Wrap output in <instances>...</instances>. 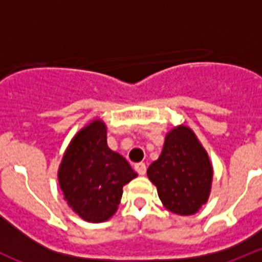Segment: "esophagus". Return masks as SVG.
Returning a JSON list of instances; mask_svg holds the SVG:
<instances>
[{
	"label": "esophagus",
	"instance_id": "1",
	"mask_svg": "<svg viewBox=\"0 0 262 262\" xmlns=\"http://www.w3.org/2000/svg\"><path fill=\"white\" fill-rule=\"evenodd\" d=\"M135 170L139 173L140 176L145 174V172H147V166H145L144 163H138L135 164Z\"/></svg>",
	"mask_w": 262,
	"mask_h": 262
}]
</instances>
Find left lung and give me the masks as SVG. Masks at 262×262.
Masks as SVG:
<instances>
[{"mask_svg": "<svg viewBox=\"0 0 262 262\" xmlns=\"http://www.w3.org/2000/svg\"><path fill=\"white\" fill-rule=\"evenodd\" d=\"M147 174L156 185L161 202L174 214H195L209 198L211 164L193 131L185 126L166 135L163 152Z\"/></svg>", "mask_w": 262, "mask_h": 262, "instance_id": "8db88e82", "label": "left lung"}]
</instances>
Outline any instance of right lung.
<instances>
[{
    "mask_svg": "<svg viewBox=\"0 0 262 262\" xmlns=\"http://www.w3.org/2000/svg\"><path fill=\"white\" fill-rule=\"evenodd\" d=\"M136 176L127 160L107 147L105 124L94 120L69 144L59 184L73 211L84 221L101 223L117 211L122 189Z\"/></svg>",
    "mask_w": 262,
    "mask_h": 262,
    "instance_id": "right-lung-1",
    "label": "right lung"
}]
</instances>
